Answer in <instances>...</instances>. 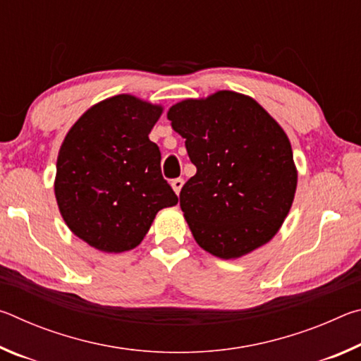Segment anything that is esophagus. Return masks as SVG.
Wrapping results in <instances>:
<instances>
[{"mask_svg": "<svg viewBox=\"0 0 361 361\" xmlns=\"http://www.w3.org/2000/svg\"><path fill=\"white\" fill-rule=\"evenodd\" d=\"M183 185H185V181H183V178H175V180H172V188H173V191L176 192V195L180 194Z\"/></svg>", "mask_w": 361, "mask_h": 361, "instance_id": "34e87169", "label": "esophagus"}]
</instances>
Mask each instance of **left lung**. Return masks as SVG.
Instances as JSON below:
<instances>
[{
	"label": "left lung",
	"mask_w": 361,
	"mask_h": 361,
	"mask_svg": "<svg viewBox=\"0 0 361 361\" xmlns=\"http://www.w3.org/2000/svg\"><path fill=\"white\" fill-rule=\"evenodd\" d=\"M167 118L197 169L181 188L180 207L199 247L235 259L271 240L298 185L291 143L279 122L232 90L175 103Z\"/></svg>",
	"instance_id": "obj_1"
}]
</instances>
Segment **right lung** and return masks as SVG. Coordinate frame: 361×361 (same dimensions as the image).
Listing matches in <instances>:
<instances>
[{"label": "right lung", "instance_id": "1", "mask_svg": "<svg viewBox=\"0 0 361 361\" xmlns=\"http://www.w3.org/2000/svg\"><path fill=\"white\" fill-rule=\"evenodd\" d=\"M161 105L121 94L90 106L66 133L54 181L73 234L103 253L135 248L159 210L178 204L149 132Z\"/></svg>", "mask_w": 361, "mask_h": 361}]
</instances>
